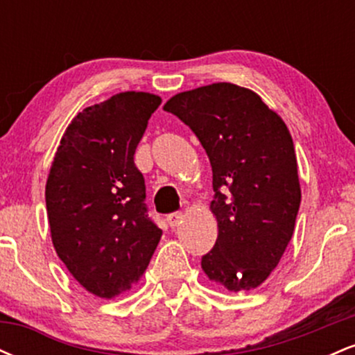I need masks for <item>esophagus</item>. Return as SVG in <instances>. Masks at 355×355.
Returning <instances> with one entry per match:
<instances>
[{
	"instance_id": "esophagus-1",
	"label": "esophagus",
	"mask_w": 355,
	"mask_h": 355,
	"mask_svg": "<svg viewBox=\"0 0 355 355\" xmlns=\"http://www.w3.org/2000/svg\"><path fill=\"white\" fill-rule=\"evenodd\" d=\"M182 218H183L182 214H178V211H173V214H170L168 217H166V222H168V225L172 227V229H175V227H177L178 223L182 222Z\"/></svg>"
}]
</instances>
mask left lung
I'll list each match as a JSON object with an SVG mask.
<instances>
[{"label":"left lung","mask_w":355,"mask_h":355,"mask_svg":"<svg viewBox=\"0 0 355 355\" xmlns=\"http://www.w3.org/2000/svg\"><path fill=\"white\" fill-rule=\"evenodd\" d=\"M164 110L190 126L214 173L218 237L202 257L203 272L230 292L257 288L282 259L300 207L287 125L255 92L234 83L182 92Z\"/></svg>","instance_id":"left-lung-1"}]
</instances>
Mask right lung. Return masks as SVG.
<instances>
[{
    "mask_svg": "<svg viewBox=\"0 0 355 355\" xmlns=\"http://www.w3.org/2000/svg\"><path fill=\"white\" fill-rule=\"evenodd\" d=\"M160 103L153 93L123 92L85 108L51 162L44 197L53 247L75 280L101 299L130 291L160 242L133 162Z\"/></svg>",
    "mask_w": 355,
    "mask_h": 355,
    "instance_id": "1",
    "label": "right lung"
}]
</instances>
